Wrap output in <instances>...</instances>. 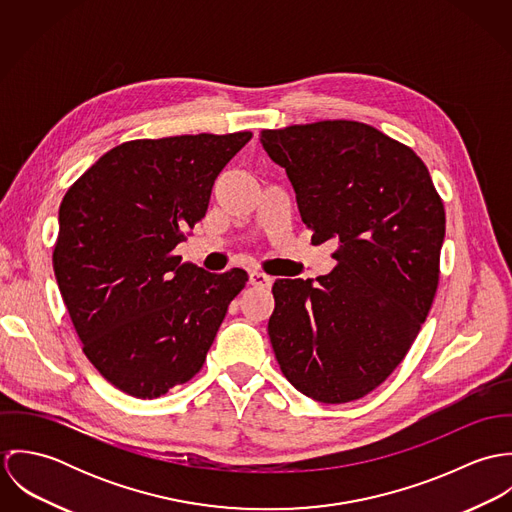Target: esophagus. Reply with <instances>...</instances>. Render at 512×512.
<instances>
[{"label":"esophagus","instance_id":"esophagus-1","mask_svg":"<svg viewBox=\"0 0 512 512\" xmlns=\"http://www.w3.org/2000/svg\"><path fill=\"white\" fill-rule=\"evenodd\" d=\"M250 284L256 286V288H270L272 286V278L266 276L264 272L254 270V272H250Z\"/></svg>","mask_w":512,"mask_h":512}]
</instances>
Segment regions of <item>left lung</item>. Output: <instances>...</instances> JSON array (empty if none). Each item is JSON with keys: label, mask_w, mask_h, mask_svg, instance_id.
Here are the masks:
<instances>
[{"label": "left lung", "mask_w": 512, "mask_h": 512, "mask_svg": "<svg viewBox=\"0 0 512 512\" xmlns=\"http://www.w3.org/2000/svg\"><path fill=\"white\" fill-rule=\"evenodd\" d=\"M331 274L276 280L268 335L284 376L323 404L380 386L416 341L439 284L445 209L426 163L376 128L323 120L262 130Z\"/></svg>", "instance_id": "8db88e82"}]
</instances>
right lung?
Masks as SVG:
<instances>
[{
  "instance_id": "1",
  "label": "right lung",
  "mask_w": 512,
  "mask_h": 512,
  "mask_svg": "<svg viewBox=\"0 0 512 512\" xmlns=\"http://www.w3.org/2000/svg\"><path fill=\"white\" fill-rule=\"evenodd\" d=\"M252 132L132 140L63 197L53 270L82 351L118 390L159 398L207 359L248 274L173 254L205 217L215 179Z\"/></svg>"
}]
</instances>
